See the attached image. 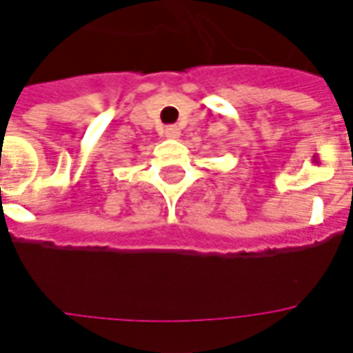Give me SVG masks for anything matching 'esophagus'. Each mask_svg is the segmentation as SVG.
<instances>
[{
    "instance_id": "esophagus-1",
    "label": "esophagus",
    "mask_w": 353,
    "mask_h": 353,
    "mask_svg": "<svg viewBox=\"0 0 353 353\" xmlns=\"http://www.w3.org/2000/svg\"><path fill=\"white\" fill-rule=\"evenodd\" d=\"M179 134H181V130H179V127H176V125H170V127L164 129V137L170 138V140H177Z\"/></svg>"
}]
</instances>
